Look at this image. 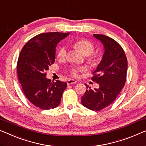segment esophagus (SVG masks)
Instances as JSON below:
<instances>
[{"label":"esophagus","mask_w":146,"mask_h":146,"mask_svg":"<svg viewBox=\"0 0 146 146\" xmlns=\"http://www.w3.org/2000/svg\"><path fill=\"white\" fill-rule=\"evenodd\" d=\"M77 82V81H76L75 80H73V79H69L67 80V83L68 85H69V84H75Z\"/></svg>","instance_id":"esophagus-1"}]
</instances>
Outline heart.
Listing matches in <instances>:
<instances>
[{"mask_svg": "<svg viewBox=\"0 0 146 146\" xmlns=\"http://www.w3.org/2000/svg\"><path fill=\"white\" fill-rule=\"evenodd\" d=\"M72 46L75 48L76 49L79 50L85 56H88V62L91 66H95L98 60V57L97 55L92 54L93 52L94 51V46L92 42L86 39L81 38L74 41L72 44ZM67 56V50L64 46L60 48L58 52L57 57L59 59L63 60ZM82 69L75 68L73 67L70 70V74L73 77H77L78 73L79 71H81Z\"/></svg>", "mask_w": 146, "mask_h": 146, "instance_id": "b5f03b06", "label": "heart"}]
</instances>
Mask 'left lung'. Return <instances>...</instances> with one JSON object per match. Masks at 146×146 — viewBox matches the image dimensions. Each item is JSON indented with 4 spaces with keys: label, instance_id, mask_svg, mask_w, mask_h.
<instances>
[{
    "label": "left lung",
    "instance_id": "1",
    "mask_svg": "<svg viewBox=\"0 0 146 146\" xmlns=\"http://www.w3.org/2000/svg\"><path fill=\"white\" fill-rule=\"evenodd\" d=\"M94 36L104 45L102 60L94 71L93 81L98 88L87 89L82 96V106L90 110L100 111L108 107L116 99L125 86L127 73V59L123 48L113 39L104 35Z\"/></svg>",
    "mask_w": 146,
    "mask_h": 146
}]
</instances>
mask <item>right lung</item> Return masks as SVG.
<instances>
[{
    "label": "right lung",
    "instance_id": "right-lung-1",
    "mask_svg": "<svg viewBox=\"0 0 146 146\" xmlns=\"http://www.w3.org/2000/svg\"><path fill=\"white\" fill-rule=\"evenodd\" d=\"M69 33L51 32L39 34L28 41L19 55L17 77L22 90L30 102L42 110L60 105L66 82L51 81L46 71L55 62L56 48Z\"/></svg>",
    "mask_w": 146,
    "mask_h": 146
}]
</instances>
